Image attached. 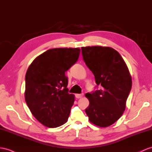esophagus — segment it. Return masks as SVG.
Listing matches in <instances>:
<instances>
[{"label":"esophagus","mask_w":152,"mask_h":152,"mask_svg":"<svg viewBox=\"0 0 152 152\" xmlns=\"http://www.w3.org/2000/svg\"><path fill=\"white\" fill-rule=\"evenodd\" d=\"M83 95H84L83 94H76V95H75V97H76V98H77V99H80V98H82V97H83Z\"/></svg>","instance_id":"1"}]
</instances>
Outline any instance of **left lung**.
Here are the masks:
<instances>
[{
	"instance_id": "obj_1",
	"label": "left lung",
	"mask_w": 152,
	"mask_h": 152,
	"mask_svg": "<svg viewBox=\"0 0 152 152\" xmlns=\"http://www.w3.org/2000/svg\"><path fill=\"white\" fill-rule=\"evenodd\" d=\"M83 60L95 76L99 90L85 96L90 104L85 110L89 121L100 127L113 124L123 114L132 88V77L123 58L113 48L82 47Z\"/></svg>"
}]
</instances>
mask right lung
Here are the masks:
<instances>
[{
	"label": "right lung",
	"mask_w": 152,
	"mask_h": 152,
	"mask_svg": "<svg viewBox=\"0 0 152 152\" xmlns=\"http://www.w3.org/2000/svg\"><path fill=\"white\" fill-rule=\"evenodd\" d=\"M78 48H53L36 57L26 74L25 100L33 115L49 128L67 122L74 102L65 72L77 61Z\"/></svg>",
	"instance_id": "add662e5"
}]
</instances>
